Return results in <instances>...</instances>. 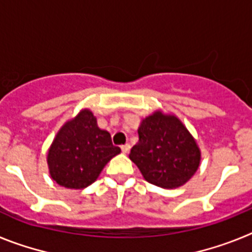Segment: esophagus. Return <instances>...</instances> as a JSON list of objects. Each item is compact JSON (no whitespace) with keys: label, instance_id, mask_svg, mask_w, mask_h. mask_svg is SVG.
Returning <instances> with one entry per match:
<instances>
[{"label":"esophagus","instance_id":"1","mask_svg":"<svg viewBox=\"0 0 252 252\" xmlns=\"http://www.w3.org/2000/svg\"><path fill=\"white\" fill-rule=\"evenodd\" d=\"M130 149H131L130 144H125V145L121 146V150H122V153H124V154H127L128 151H130Z\"/></svg>","mask_w":252,"mask_h":252}]
</instances>
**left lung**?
Masks as SVG:
<instances>
[{"mask_svg":"<svg viewBox=\"0 0 252 252\" xmlns=\"http://www.w3.org/2000/svg\"><path fill=\"white\" fill-rule=\"evenodd\" d=\"M139 142L130 160L146 182L164 189L184 186L199 168L202 154L197 141L178 116L154 111L142 119Z\"/></svg>","mask_w":252,"mask_h":252,"instance_id":"left-lung-1","label":"left lung"}]
</instances>
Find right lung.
Returning <instances> with one entry per match:
<instances>
[{"mask_svg":"<svg viewBox=\"0 0 252 252\" xmlns=\"http://www.w3.org/2000/svg\"><path fill=\"white\" fill-rule=\"evenodd\" d=\"M121 149L102 130L92 111L83 108L59 128L48 150L49 174L59 186L83 189L94 183Z\"/></svg>","mask_w":252,"mask_h":252,"instance_id":"1","label":"right lung"}]
</instances>
